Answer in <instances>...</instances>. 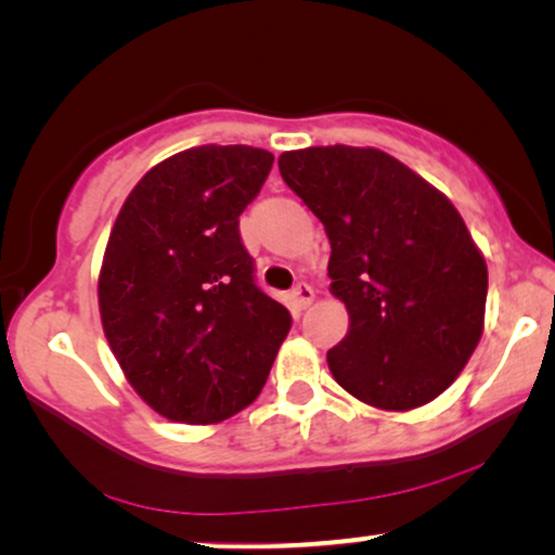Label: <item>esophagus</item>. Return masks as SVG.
<instances>
[{
	"label": "esophagus",
	"mask_w": 555,
	"mask_h": 555,
	"mask_svg": "<svg viewBox=\"0 0 555 555\" xmlns=\"http://www.w3.org/2000/svg\"><path fill=\"white\" fill-rule=\"evenodd\" d=\"M293 300H295V306H298V308H308L310 302L315 300V293H313V287L306 285V283L295 285V287H293Z\"/></svg>",
	"instance_id": "1"
}]
</instances>
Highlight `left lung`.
Returning a JSON list of instances; mask_svg holds the SVG:
<instances>
[{
  "instance_id": "obj_1",
  "label": "left lung",
  "mask_w": 555,
  "mask_h": 555,
  "mask_svg": "<svg viewBox=\"0 0 555 555\" xmlns=\"http://www.w3.org/2000/svg\"><path fill=\"white\" fill-rule=\"evenodd\" d=\"M331 240V293L348 333L328 351L363 404L409 412L467 366L485 328L488 264L454 204L378 149L310 146L278 158Z\"/></svg>"
}]
</instances>
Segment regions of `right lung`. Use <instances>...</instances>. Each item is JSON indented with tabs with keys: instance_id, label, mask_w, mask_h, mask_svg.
<instances>
[{
	"instance_id": "right-lung-1",
	"label": "right lung",
	"mask_w": 555,
	"mask_h": 555,
	"mask_svg": "<svg viewBox=\"0 0 555 555\" xmlns=\"http://www.w3.org/2000/svg\"><path fill=\"white\" fill-rule=\"evenodd\" d=\"M272 162L255 146L179 151L143 173L111 230L103 333L133 391L171 422L217 424L253 404L291 331L240 237Z\"/></svg>"
}]
</instances>
